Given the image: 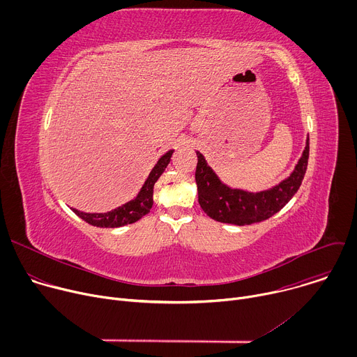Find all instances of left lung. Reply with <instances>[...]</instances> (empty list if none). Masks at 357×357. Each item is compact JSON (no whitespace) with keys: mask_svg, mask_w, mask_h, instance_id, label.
Returning a JSON list of instances; mask_svg holds the SVG:
<instances>
[{"mask_svg":"<svg viewBox=\"0 0 357 357\" xmlns=\"http://www.w3.org/2000/svg\"><path fill=\"white\" fill-rule=\"evenodd\" d=\"M196 155L197 165L195 179L197 185L199 205L203 212L213 220L244 226L270 219L296 193L308 167L310 138H307V146H305L302 157L292 174L277 186L257 193L231 189L222 183L199 151H196Z\"/></svg>","mask_w":357,"mask_h":357,"instance_id":"left-lung-1","label":"left lung"}]
</instances>
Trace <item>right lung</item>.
Listing matches in <instances>:
<instances>
[{"instance_id": "add662e5", "label": "right lung", "mask_w": 357, "mask_h": 357, "mask_svg": "<svg viewBox=\"0 0 357 357\" xmlns=\"http://www.w3.org/2000/svg\"><path fill=\"white\" fill-rule=\"evenodd\" d=\"M172 154H174V149L168 151L165 155L160 158L154 169L151 171L149 176L146 178L137 197L127 202L126 205L107 213H83L76 209H73V212L80 219H83L84 222L96 227H121L139 220L152 208V203H154V199H152V195H154V185L158 181V178L164 174L168 164L171 162Z\"/></svg>"}]
</instances>
